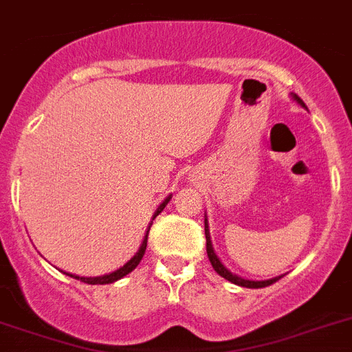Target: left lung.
<instances>
[{"instance_id":"left-lung-1","label":"left lung","mask_w":352,"mask_h":352,"mask_svg":"<svg viewBox=\"0 0 352 352\" xmlns=\"http://www.w3.org/2000/svg\"><path fill=\"white\" fill-rule=\"evenodd\" d=\"M292 97H294V100H298L303 108H307L305 106V102L301 99H299L296 94H292ZM206 239H207V255H209V261L210 264H212L214 271L219 274V276H223L225 280H228V282L235 283V285H241V287H246V289H262V287H267V285H273L274 282H278L282 276H276V278H271V280H264V282H252V280H244V278H239L235 276V274H232L230 271H228L225 265L219 262V258L216 256V253H214L212 250V244H210V235H209V228H207V219H206Z\"/></svg>"}]
</instances>
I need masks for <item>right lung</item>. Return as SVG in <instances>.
<instances>
[{"label": "right lung", "mask_w": 352, "mask_h": 352, "mask_svg": "<svg viewBox=\"0 0 352 352\" xmlns=\"http://www.w3.org/2000/svg\"><path fill=\"white\" fill-rule=\"evenodd\" d=\"M170 198H172V197H168L166 200H164L163 204L159 206V209L155 210V214H154V218H155V216H157L159 212H161V210L164 209V207H166V204H168V201H170ZM148 230H151V227H148ZM148 230H146L145 239H143L142 248L138 250V253H136V255H134L133 258H131V261L124 265V267L117 269L115 273L104 274V276H97V278H79V276H74V274H69V273H67V276H72V278H76V280H81V282H85V283H90V285H99V283H100V285H104V283L117 282V280L124 278L125 274H129L131 271H133V269L140 264V261H142V258H143V255H145V250H146V239H148Z\"/></svg>", "instance_id": "1"}]
</instances>
